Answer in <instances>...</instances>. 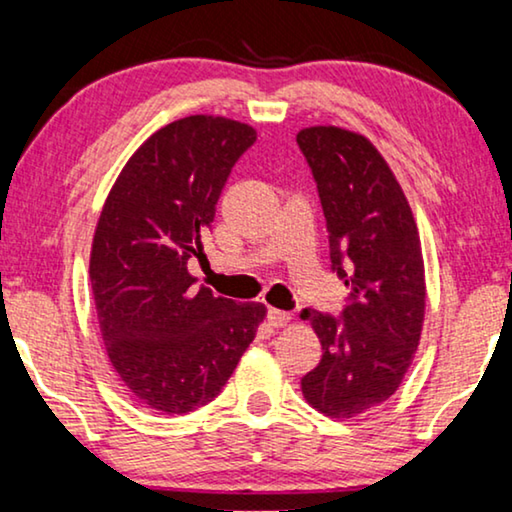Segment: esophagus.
I'll list each match as a JSON object with an SVG mask.
<instances>
[{"mask_svg": "<svg viewBox=\"0 0 512 512\" xmlns=\"http://www.w3.org/2000/svg\"><path fill=\"white\" fill-rule=\"evenodd\" d=\"M266 318H269V322H271L273 327H285V325H290L292 315L285 313V311H278V308H269Z\"/></svg>", "mask_w": 512, "mask_h": 512, "instance_id": "1", "label": "esophagus"}]
</instances>
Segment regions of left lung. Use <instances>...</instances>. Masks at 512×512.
<instances>
[{
  "instance_id": "left-lung-1",
  "label": "left lung",
  "mask_w": 512,
  "mask_h": 512,
  "mask_svg": "<svg viewBox=\"0 0 512 512\" xmlns=\"http://www.w3.org/2000/svg\"><path fill=\"white\" fill-rule=\"evenodd\" d=\"M297 143L325 211L331 271L350 287L338 318L301 313L322 343L301 392L320 413L355 417L399 390L420 343V234L399 181L366 136L320 125L301 129Z\"/></svg>"
}]
</instances>
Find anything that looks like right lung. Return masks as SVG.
Segmentation results:
<instances>
[{"instance_id":"obj_1","label":"right lung","mask_w":512,"mask_h":512,"mask_svg":"<svg viewBox=\"0 0 512 512\" xmlns=\"http://www.w3.org/2000/svg\"><path fill=\"white\" fill-rule=\"evenodd\" d=\"M257 132L243 122L190 115L157 129L129 157L99 215L90 283L106 352L127 392L164 415L218 397L253 343L264 304H236L194 287L187 262L232 167Z\"/></svg>"}]
</instances>
